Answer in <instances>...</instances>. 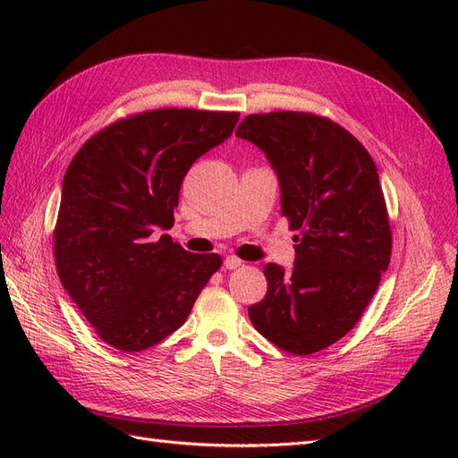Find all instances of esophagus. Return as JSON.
Returning a JSON list of instances; mask_svg holds the SVG:
<instances>
[{
    "label": "esophagus",
    "instance_id": "obj_1",
    "mask_svg": "<svg viewBox=\"0 0 458 458\" xmlns=\"http://www.w3.org/2000/svg\"><path fill=\"white\" fill-rule=\"evenodd\" d=\"M242 266V259H239L237 256H227L225 259H224V267L225 269H237V267H241Z\"/></svg>",
    "mask_w": 458,
    "mask_h": 458
}]
</instances>
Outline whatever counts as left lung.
Instances as JSON below:
<instances>
[{"instance_id": "left-lung-1", "label": "left lung", "mask_w": 458, "mask_h": 458, "mask_svg": "<svg viewBox=\"0 0 458 458\" xmlns=\"http://www.w3.org/2000/svg\"><path fill=\"white\" fill-rule=\"evenodd\" d=\"M237 137L266 152L279 177L281 212L298 231L293 273L267 263V294L248 315L276 348L321 352L355 327L390 266L377 165L348 130L310 113L250 114Z\"/></svg>"}]
</instances>
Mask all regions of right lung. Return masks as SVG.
Instances as JSON below:
<instances>
[{
    "label": "right lung",
    "mask_w": 458,
    "mask_h": 458,
    "mask_svg": "<svg viewBox=\"0 0 458 458\" xmlns=\"http://www.w3.org/2000/svg\"><path fill=\"white\" fill-rule=\"evenodd\" d=\"M239 113L158 108L110 123L81 145L63 179L53 250L59 279L101 340L150 348L182 327L221 267L158 231L174 227L183 177L224 143Z\"/></svg>",
    "instance_id": "add662e5"
}]
</instances>
